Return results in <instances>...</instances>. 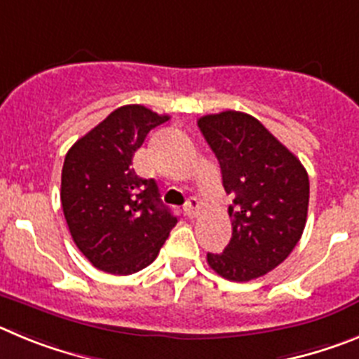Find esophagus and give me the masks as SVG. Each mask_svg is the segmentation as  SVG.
Listing matches in <instances>:
<instances>
[{"label": "esophagus", "instance_id": "1", "mask_svg": "<svg viewBox=\"0 0 359 359\" xmlns=\"http://www.w3.org/2000/svg\"><path fill=\"white\" fill-rule=\"evenodd\" d=\"M184 211H186V215L189 216V218H195V216H198L200 212V202L196 198H189V202L186 203Z\"/></svg>", "mask_w": 359, "mask_h": 359}]
</instances>
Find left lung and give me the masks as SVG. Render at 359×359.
<instances>
[{"label": "left lung", "mask_w": 359, "mask_h": 359, "mask_svg": "<svg viewBox=\"0 0 359 359\" xmlns=\"http://www.w3.org/2000/svg\"><path fill=\"white\" fill-rule=\"evenodd\" d=\"M222 168L232 238L222 254H208L224 279L247 283L279 266L304 232L309 203L306 168L254 116L224 111L198 119Z\"/></svg>", "instance_id": "8db88e82"}]
</instances>
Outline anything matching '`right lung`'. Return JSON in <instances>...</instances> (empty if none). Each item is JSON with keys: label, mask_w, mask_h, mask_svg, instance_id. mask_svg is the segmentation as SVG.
<instances>
[{"label": "right lung", "mask_w": 359, "mask_h": 359, "mask_svg": "<svg viewBox=\"0 0 359 359\" xmlns=\"http://www.w3.org/2000/svg\"><path fill=\"white\" fill-rule=\"evenodd\" d=\"M143 105H123L66 154L60 202L71 238L93 266L130 276L156 259L177 216L157 182L135 175L132 159L151 128L168 121Z\"/></svg>", "instance_id": "1"}]
</instances>
